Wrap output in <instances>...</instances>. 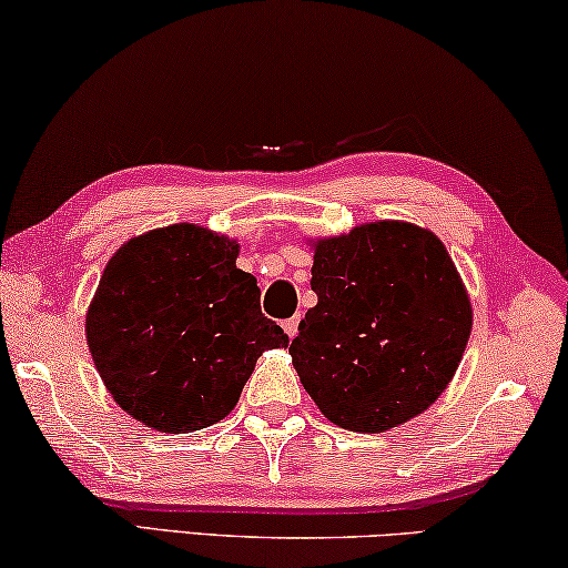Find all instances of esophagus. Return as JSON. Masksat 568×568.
Masks as SVG:
<instances>
[{"mask_svg":"<svg viewBox=\"0 0 568 568\" xmlns=\"http://www.w3.org/2000/svg\"><path fill=\"white\" fill-rule=\"evenodd\" d=\"M283 331H285L287 338L298 336V318H287V321H283Z\"/></svg>","mask_w":568,"mask_h":568,"instance_id":"obj_1","label":"esophagus"}]
</instances>
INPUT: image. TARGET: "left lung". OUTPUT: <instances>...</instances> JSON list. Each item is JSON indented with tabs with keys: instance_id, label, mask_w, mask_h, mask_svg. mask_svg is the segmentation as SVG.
I'll return each mask as SVG.
<instances>
[{
	"instance_id": "8db88e82",
	"label": "left lung",
	"mask_w": 568,
	"mask_h": 568,
	"mask_svg": "<svg viewBox=\"0 0 568 568\" xmlns=\"http://www.w3.org/2000/svg\"><path fill=\"white\" fill-rule=\"evenodd\" d=\"M311 250L318 303L287 351L323 417L376 435L432 407L473 331L470 295L443 240L379 220Z\"/></svg>"
}]
</instances>
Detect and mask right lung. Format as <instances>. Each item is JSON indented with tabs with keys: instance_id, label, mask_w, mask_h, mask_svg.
Listing matches in <instances>:
<instances>
[{
	"instance_id": "add662e5",
	"label": "right lung",
	"mask_w": 568,
	"mask_h": 568,
	"mask_svg": "<svg viewBox=\"0 0 568 568\" xmlns=\"http://www.w3.org/2000/svg\"><path fill=\"white\" fill-rule=\"evenodd\" d=\"M237 255V240L182 222L131 237L108 260L85 313L88 348L115 404L146 427L217 425L263 351L287 346Z\"/></svg>"
}]
</instances>
